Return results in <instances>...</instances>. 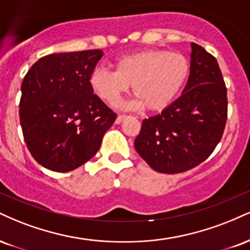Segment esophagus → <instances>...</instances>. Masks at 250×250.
Returning <instances> with one entry per match:
<instances>
[{"instance_id": "1", "label": "esophagus", "mask_w": 250, "mask_h": 250, "mask_svg": "<svg viewBox=\"0 0 250 250\" xmlns=\"http://www.w3.org/2000/svg\"><path fill=\"white\" fill-rule=\"evenodd\" d=\"M125 119H127V115H123V114H119V115H117V117H116V121L115 122L117 123V125H120V123H122Z\"/></svg>"}]
</instances>
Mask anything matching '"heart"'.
I'll return each instance as SVG.
<instances>
[{
  "label": "heart",
  "mask_w": 250,
  "mask_h": 250,
  "mask_svg": "<svg viewBox=\"0 0 250 250\" xmlns=\"http://www.w3.org/2000/svg\"><path fill=\"white\" fill-rule=\"evenodd\" d=\"M115 72L96 67L89 86L102 101L115 106L133 86L137 96L130 107L159 112L169 107L184 88L190 76V62L178 52L146 49L128 53L116 60Z\"/></svg>",
  "instance_id": "heart-1"
}]
</instances>
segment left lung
Masks as SVG:
<instances>
[{"label":"left lung","mask_w":250,"mask_h":250,"mask_svg":"<svg viewBox=\"0 0 250 250\" xmlns=\"http://www.w3.org/2000/svg\"><path fill=\"white\" fill-rule=\"evenodd\" d=\"M183 94L161 114L144 119L135 149L151 169L180 173L203 163L220 142L227 121V88L215 57L192 43Z\"/></svg>","instance_id":"8db88e82"}]
</instances>
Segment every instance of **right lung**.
<instances>
[{
	"instance_id": "obj_1",
	"label": "right lung",
	"mask_w": 250,
	"mask_h": 250,
	"mask_svg": "<svg viewBox=\"0 0 250 250\" xmlns=\"http://www.w3.org/2000/svg\"><path fill=\"white\" fill-rule=\"evenodd\" d=\"M101 50L53 53L37 60L22 83L20 121L30 154L42 167L68 172L100 149L116 114L89 86Z\"/></svg>"
}]
</instances>
